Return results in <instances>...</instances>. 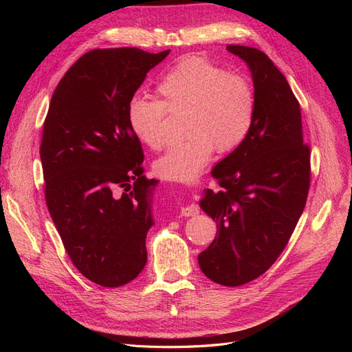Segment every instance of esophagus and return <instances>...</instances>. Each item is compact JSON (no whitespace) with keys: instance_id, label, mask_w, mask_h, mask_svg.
<instances>
[{"instance_id":"1","label":"esophagus","mask_w":352,"mask_h":352,"mask_svg":"<svg viewBox=\"0 0 352 352\" xmlns=\"http://www.w3.org/2000/svg\"><path fill=\"white\" fill-rule=\"evenodd\" d=\"M199 212V208L192 204V206H188V207H184L182 210H180V214H182L184 217H190V216H197Z\"/></svg>"}]
</instances>
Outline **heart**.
I'll return each instance as SVG.
<instances>
[{
    "label": "heart",
    "instance_id": "1",
    "mask_svg": "<svg viewBox=\"0 0 352 352\" xmlns=\"http://www.w3.org/2000/svg\"><path fill=\"white\" fill-rule=\"evenodd\" d=\"M163 101L136 94L127 102L126 117L132 133L158 150L167 136L168 110H186L185 138L168 144L154 163L167 180H192L214 151L230 153L247 140L255 119V92L243 74L230 73L206 58H188L158 80Z\"/></svg>",
    "mask_w": 352,
    "mask_h": 352
}]
</instances>
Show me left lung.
Here are the masks:
<instances>
[{"mask_svg": "<svg viewBox=\"0 0 352 352\" xmlns=\"http://www.w3.org/2000/svg\"><path fill=\"white\" fill-rule=\"evenodd\" d=\"M228 51L250 67L255 119L245 142L211 170L221 189H206L199 206L217 235L198 263L212 282L239 286L269 270L289 241L310 189V146L300 102L273 61L257 48Z\"/></svg>", "mask_w": 352, "mask_h": 352, "instance_id": "1", "label": "left lung"}]
</instances>
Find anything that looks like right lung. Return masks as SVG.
I'll use <instances>...</instances> for the list:
<instances>
[{"mask_svg": "<svg viewBox=\"0 0 352 352\" xmlns=\"http://www.w3.org/2000/svg\"><path fill=\"white\" fill-rule=\"evenodd\" d=\"M168 52H87L58 82L44 122L39 154L51 219L74 267L105 287L129 283L146 263L158 180L142 175L126 109Z\"/></svg>", "mask_w": 352, "mask_h": 352, "instance_id": "obj_1", "label": "right lung"}]
</instances>
